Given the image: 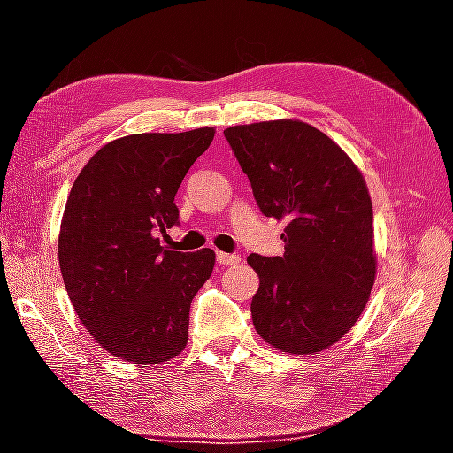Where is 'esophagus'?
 <instances>
[{
    "mask_svg": "<svg viewBox=\"0 0 453 453\" xmlns=\"http://www.w3.org/2000/svg\"><path fill=\"white\" fill-rule=\"evenodd\" d=\"M216 257H218V264H221V265H235V264L242 262L240 256L226 254V251H218Z\"/></svg>",
    "mask_w": 453,
    "mask_h": 453,
    "instance_id": "obj_1",
    "label": "esophagus"
}]
</instances>
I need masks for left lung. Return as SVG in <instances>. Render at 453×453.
Instances as JSON below:
<instances>
[{
	"instance_id": "8db88e82",
	"label": "left lung",
	"mask_w": 453,
	"mask_h": 453,
	"mask_svg": "<svg viewBox=\"0 0 453 453\" xmlns=\"http://www.w3.org/2000/svg\"><path fill=\"white\" fill-rule=\"evenodd\" d=\"M226 140L265 218L286 219L283 256L251 254L257 334L316 354L349 332L375 280L373 210L362 173L326 134L280 119L227 127Z\"/></svg>"
}]
</instances>
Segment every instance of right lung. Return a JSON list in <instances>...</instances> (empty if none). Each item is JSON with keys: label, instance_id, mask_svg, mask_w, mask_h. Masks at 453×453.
I'll return each instance as SVG.
<instances>
[{"label": "right lung", "instance_id": "obj_1", "mask_svg": "<svg viewBox=\"0 0 453 453\" xmlns=\"http://www.w3.org/2000/svg\"><path fill=\"white\" fill-rule=\"evenodd\" d=\"M213 134L119 137L73 181L59 232L61 275L81 324L124 362L162 364L188 343L189 305L216 254L172 251L162 235L180 226L175 194Z\"/></svg>", "mask_w": 453, "mask_h": 453}]
</instances>
